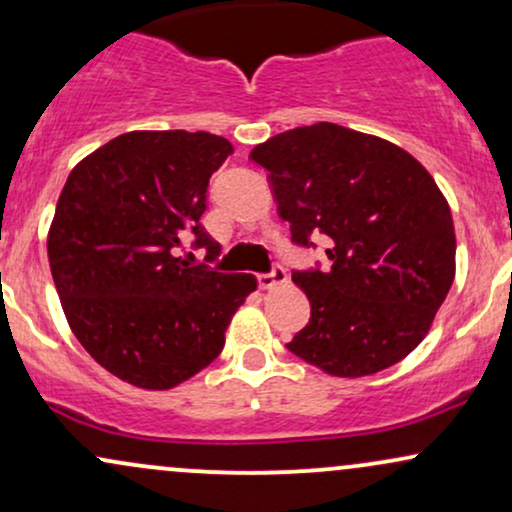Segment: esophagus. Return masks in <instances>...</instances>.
Returning <instances> with one entry per match:
<instances>
[{"label":"esophagus","mask_w":512,"mask_h":512,"mask_svg":"<svg viewBox=\"0 0 512 512\" xmlns=\"http://www.w3.org/2000/svg\"><path fill=\"white\" fill-rule=\"evenodd\" d=\"M283 281H286V269H283L281 264H274L272 272H269V274L257 276V283H260L262 291H269V288L279 286V283H283Z\"/></svg>","instance_id":"34e87169"}]
</instances>
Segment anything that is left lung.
Wrapping results in <instances>:
<instances>
[{
	"mask_svg": "<svg viewBox=\"0 0 512 512\" xmlns=\"http://www.w3.org/2000/svg\"><path fill=\"white\" fill-rule=\"evenodd\" d=\"M291 240L324 236L331 267L293 272L310 322L288 350L334 377H367L422 343L455 276L451 207L415 157L389 140L315 123L257 145Z\"/></svg>",
	"mask_w": 512,
	"mask_h": 512,
	"instance_id": "1",
	"label": "left lung"
}]
</instances>
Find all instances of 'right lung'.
<instances>
[{
  "label": "right lung",
  "instance_id": "obj_1",
  "mask_svg": "<svg viewBox=\"0 0 512 512\" xmlns=\"http://www.w3.org/2000/svg\"><path fill=\"white\" fill-rule=\"evenodd\" d=\"M231 152L205 131H131L85 157L59 195L47 255L64 315L95 362L138 389H174L205 369L257 288L252 274L181 257L188 240L219 257L200 217Z\"/></svg>",
  "mask_w": 512,
  "mask_h": 512
}]
</instances>
